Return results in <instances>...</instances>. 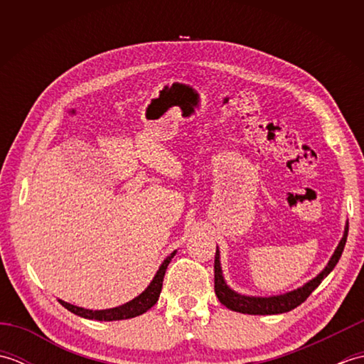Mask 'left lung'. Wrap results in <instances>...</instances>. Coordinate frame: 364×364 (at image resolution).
Listing matches in <instances>:
<instances>
[{"mask_svg": "<svg viewBox=\"0 0 364 364\" xmlns=\"http://www.w3.org/2000/svg\"><path fill=\"white\" fill-rule=\"evenodd\" d=\"M347 233H349V222H346L344 235L343 239L339 241L335 253L331 255L328 264L322 272L314 277L313 280L305 283L301 288L294 289L291 292L280 294V296H272V297H252V296H242V294H237L223 280L222 275V267H220V253L219 249L215 250V259H214V291L215 296L220 300L222 305L230 308L231 311L236 313H244V314H282L286 311H291L294 308H297L300 304L310 297V294L318 288L321 282L326 278L331 270L335 269L336 262L339 261L344 250V245L347 241Z\"/></svg>", "mask_w": 364, "mask_h": 364, "instance_id": "obj_1", "label": "left lung"}]
</instances>
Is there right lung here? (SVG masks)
<instances>
[{"label": "right lung", "mask_w": 364, "mask_h": 364, "mask_svg": "<svg viewBox=\"0 0 364 364\" xmlns=\"http://www.w3.org/2000/svg\"><path fill=\"white\" fill-rule=\"evenodd\" d=\"M175 253H170L168 257L162 261V264L159 266L156 275L151 280V283L146 286V289L139 294L137 297H134L133 300L127 301L125 305L115 306V308H107V310H86V308L76 306L72 304H67L64 300H59V304L63 305L64 308H67L68 311H72L76 316H81L84 319H95V321H122V319H131L136 318V316H141L145 311H149L150 308L156 304L159 299V294L162 289V280H164L166 275V269L168 266V262L172 261V258L175 257Z\"/></svg>", "instance_id": "1"}]
</instances>
